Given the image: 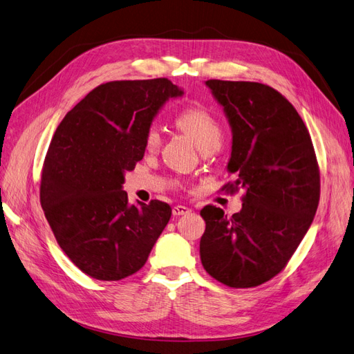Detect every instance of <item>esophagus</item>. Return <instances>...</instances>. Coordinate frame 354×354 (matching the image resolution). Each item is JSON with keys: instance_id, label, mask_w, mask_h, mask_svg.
I'll list each match as a JSON object with an SVG mask.
<instances>
[{"instance_id": "obj_1", "label": "esophagus", "mask_w": 354, "mask_h": 354, "mask_svg": "<svg viewBox=\"0 0 354 354\" xmlns=\"http://www.w3.org/2000/svg\"><path fill=\"white\" fill-rule=\"evenodd\" d=\"M190 212V208L185 207V205H176L173 207V216L178 217V216H185V214Z\"/></svg>"}]
</instances>
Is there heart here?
Returning <instances> with one entry per match:
<instances>
[{
  "label": "heart",
  "instance_id": "1",
  "mask_svg": "<svg viewBox=\"0 0 354 354\" xmlns=\"http://www.w3.org/2000/svg\"><path fill=\"white\" fill-rule=\"evenodd\" d=\"M176 125L181 131L194 138L201 151L205 149H217L221 143L223 130L218 120L205 106L192 104L180 111L176 116ZM160 145V131L156 125L147 127L145 133L146 151L153 152Z\"/></svg>",
  "mask_w": 354,
  "mask_h": 354
}]
</instances>
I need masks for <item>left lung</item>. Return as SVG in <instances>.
Returning <instances> with one entry per match:
<instances>
[{
  "mask_svg": "<svg viewBox=\"0 0 354 354\" xmlns=\"http://www.w3.org/2000/svg\"><path fill=\"white\" fill-rule=\"evenodd\" d=\"M233 133L227 194L242 190L241 212L201 209L203 269L230 288L259 286L279 274L303 241L320 198V173L306 124L270 85L208 80Z\"/></svg>",
  "mask_w": 354,
  "mask_h": 354,
  "instance_id": "left-lung-1",
  "label": "left lung"
}]
</instances>
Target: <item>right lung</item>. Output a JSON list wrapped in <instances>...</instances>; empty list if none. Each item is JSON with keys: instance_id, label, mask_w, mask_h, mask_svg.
Segmentation results:
<instances>
[{"instance_id": "add662e5", "label": "right lung", "mask_w": 354, "mask_h": 354, "mask_svg": "<svg viewBox=\"0 0 354 354\" xmlns=\"http://www.w3.org/2000/svg\"><path fill=\"white\" fill-rule=\"evenodd\" d=\"M181 94L167 78L100 84L51 138L41 207L63 252L93 279L121 281L140 270L169 221L168 203L130 205L122 183L143 159L153 116Z\"/></svg>"}]
</instances>
